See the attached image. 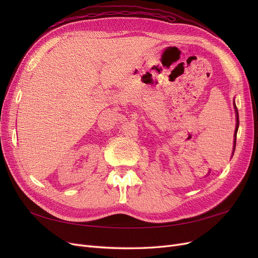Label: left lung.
I'll return each mask as SVG.
<instances>
[{"instance_id":"8db88e82","label":"left lung","mask_w":258,"mask_h":258,"mask_svg":"<svg viewBox=\"0 0 258 258\" xmlns=\"http://www.w3.org/2000/svg\"><path fill=\"white\" fill-rule=\"evenodd\" d=\"M235 108H236V119H237V124H236V130H235V141H233V151H235L236 148V138H237V132H238V127H239V114H238V110L236 107V104H235ZM233 155V153H232Z\"/></svg>"}]
</instances>
